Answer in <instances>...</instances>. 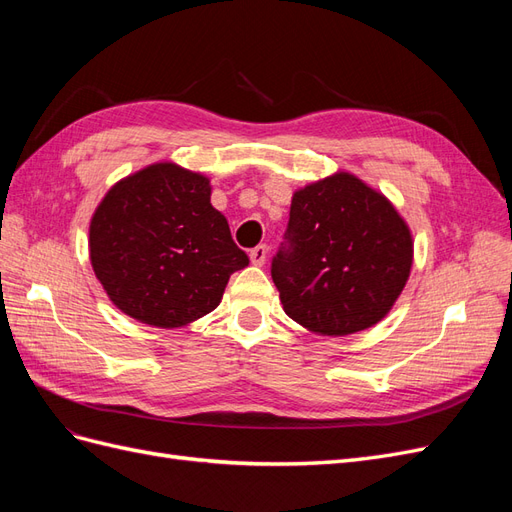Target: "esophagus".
I'll use <instances>...</instances> for the list:
<instances>
[{"label":"esophagus","instance_id":"1","mask_svg":"<svg viewBox=\"0 0 512 512\" xmlns=\"http://www.w3.org/2000/svg\"><path fill=\"white\" fill-rule=\"evenodd\" d=\"M267 252H269V247H267L265 243H262V245H256L254 250H250V260H252V265H258V267L265 265Z\"/></svg>","mask_w":512,"mask_h":512}]
</instances>
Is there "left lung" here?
<instances>
[{"label": "left lung", "mask_w": 512, "mask_h": 512, "mask_svg": "<svg viewBox=\"0 0 512 512\" xmlns=\"http://www.w3.org/2000/svg\"><path fill=\"white\" fill-rule=\"evenodd\" d=\"M412 237L395 207L348 173L294 192L271 277L284 312L320 335L380 322L404 290Z\"/></svg>", "instance_id": "1"}]
</instances>
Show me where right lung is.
<instances>
[{
    "label": "right lung",
    "mask_w": 512,
    "mask_h": 512,
    "mask_svg": "<svg viewBox=\"0 0 512 512\" xmlns=\"http://www.w3.org/2000/svg\"><path fill=\"white\" fill-rule=\"evenodd\" d=\"M89 256L121 312L162 329L213 312L228 277L250 265L211 207L209 179L177 164L113 185L91 220Z\"/></svg>",
    "instance_id": "add662e5"
}]
</instances>
